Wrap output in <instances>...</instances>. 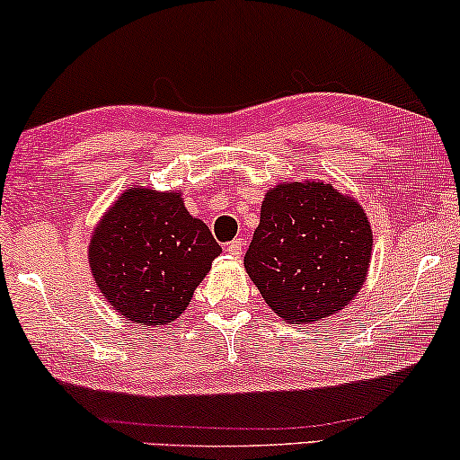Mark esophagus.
<instances>
[{
    "instance_id": "obj_1",
    "label": "esophagus",
    "mask_w": 460,
    "mask_h": 460,
    "mask_svg": "<svg viewBox=\"0 0 460 460\" xmlns=\"http://www.w3.org/2000/svg\"><path fill=\"white\" fill-rule=\"evenodd\" d=\"M243 247H244L243 238H234V241L226 244V252H228L230 255H234V258H238V255L243 253Z\"/></svg>"
}]
</instances>
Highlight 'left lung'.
<instances>
[{"label": "left lung", "mask_w": 460, "mask_h": 460, "mask_svg": "<svg viewBox=\"0 0 460 460\" xmlns=\"http://www.w3.org/2000/svg\"><path fill=\"white\" fill-rule=\"evenodd\" d=\"M372 226L353 196L325 181H283L261 200L244 268L288 323H314L359 294L372 260Z\"/></svg>", "instance_id": "8db88e82"}]
</instances>
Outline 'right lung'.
I'll return each mask as SVG.
<instances>
[{"mask_svg": "<svg viewBox=\"0 0 460 460\" xmlns=\"http://www.w3.org/2000/svg\"><path fill=\"white\" fill-rule=\"evenodd\" d=\"M219 253L207 224L190 216L181 190L146 186L118 196L88 243L93 279L110 306L127 321L154 327L188 308Z\"/></svg>", "mask_w": 460, "mask_h": 460, "instance_id": "1", "label": "right lung"}]
</instances>
